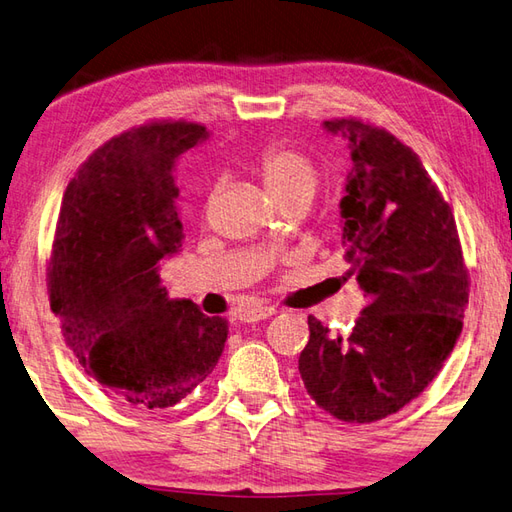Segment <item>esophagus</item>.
<instances>
[{"mask_svg": "<svg viewBox=\"0 0 512 512\" xmlns=\"http://www.w3.org/2000/svg\"><path fill=\"white\" fill-rule=\"evenodd\" d=\"M278 311L274 309V306H252V309H245L241 315H238V320L241 322H260V320H267V317L276 315Z\"/></svg>", "mask_w": 512, "mask_h": 512, "instance_id": "1", "label": "esophagus"}]
</instances>
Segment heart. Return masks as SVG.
Masks as SVG:
<instances>
[{
	"label": "heart",
	"instance_id": "1",
	"mask_svg": "<svg viewBox=\"0 0 512 512\" xmlns=\"http://www.w3.org/2000/svg\"><path fill=\"white\" fill-rule=\"evenodd\" d=\"M254 170L280 206H287V203L304 206L320 186V168L313 162V157L289 144H269L258 153ZM214 195H217V188H210L206 195V210L212 206Z\"/></svg>",
	"mask_w": 512,
	"mask_h": 512
}]
</instances>
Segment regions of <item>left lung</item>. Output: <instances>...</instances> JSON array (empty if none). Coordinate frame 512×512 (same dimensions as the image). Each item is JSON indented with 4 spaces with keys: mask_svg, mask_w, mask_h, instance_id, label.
I'll use <instances>...</instances> for the list:
<instances>
[{
    "mask_svg": "<svg viewBox=\"0 0 512 512\" xmlns=\"http://www.w3.org/2000/svg\"><path fill=\"white\" fill-rule=\"evenodd\" d=\"M324 129L348 140L342 243L366 306L348 337L309 315L298 370L326 414L363 425L436 379L462 333L471 280L449 203L410 146L359 118Z\"/></svg>",
    "mask_w": 512,
    "mask_h": 512,
    "instance_id": "8db88e82",
    "label": "left lung"
}]
</instances>
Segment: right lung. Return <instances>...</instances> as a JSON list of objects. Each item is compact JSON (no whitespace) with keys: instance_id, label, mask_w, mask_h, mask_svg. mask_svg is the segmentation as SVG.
Wrapping results in <instances>:
<instances>
[{"instance_id":"add662e5","label":"right lung","mask_w":512,"mask_h":512,"mask_svg":"<svg viewBox=\"0 0 512 512\" xmlns=\"http://www.w3.org/2000/svg\"><path fill=\"white\" fill-rule=\"evenodd\" d=\"M206 138L151 120L96 149L67 184L48 263L50 309L89 377L135 410L173 407L208 377L225 317L168 300L160 269L181 247L175 157Z\"/></svg>"}]
</instances>
